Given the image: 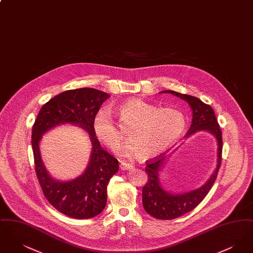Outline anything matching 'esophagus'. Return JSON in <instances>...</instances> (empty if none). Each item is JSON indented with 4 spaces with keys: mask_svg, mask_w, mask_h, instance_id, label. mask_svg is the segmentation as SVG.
I'll return each mask as SVG.
<instances>
[{
    "mask_svg": "<svg viewBox=\"0 0 253 253\" xmlns=\"http://www.w3.org/2000/svg\"><path fill=\"white\" fill-rule=\"evenodd\" d=\"M133 165L130 164V163H126V162H121V169L122 170H126V169H133Z\"/></svg>",
    "mask_w": 253,
    "mask_h": 253,
    "instance_id": "34e87169",
    "label": "esophagus"
}]
</instances>
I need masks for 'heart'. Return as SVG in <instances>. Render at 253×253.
Instances as JSON below:
<instances>
[{
	"mask_svg": "<svg viewBox=\"0 0 253 253\" xmlns=\"http://www.w3.org/2000/svg\"><path fill=\"white\" fill-rule=\"evenodd\" d=\"M121 130L127 131L130 142L118 153L123 157L136 154L139 160H149L173 144L184 132V115L171 107L157 108L140 98H130L119 107ZM96 138L112 150L123 141L124 134L119 129L106 109H100L93 121Z\"/></svg>",
	"mask_w": 253,
	"mask_h": 253,
	"instance_id": "heart-1",
	"label": "heart"
}]
</instances>
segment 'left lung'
Returning <instances> with one entry per match:
<instances>
[{"mask_svg":"<svg viewBox=\"0 0 253 253\" xmlns=\"http://www.w3.org/2000/svg\"><path fill=\"white\" fill-rule=\"evenodd\" d=\"M171 94L188 102L192 109L193 120L186 137L198 132L211 133L217 142V164L213 173L201 187L184 193H170L166 191L160 183V171L166 164L169 156H159L148 162L145 169L148 181L142 189V203L145 211L153 217L161 220H169L180 217L193 211L204 199L211 189L221 165L222 158V132L217 122L213 109L204 103L198 97L184 95L171 90H164L159 94Z\"/></svg>","mask_w":253,"mask_h":253,"instance_id":"8db88e82","label":"left lung"}]
</instances>
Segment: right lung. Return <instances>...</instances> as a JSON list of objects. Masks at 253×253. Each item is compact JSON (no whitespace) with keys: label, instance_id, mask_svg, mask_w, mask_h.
I'll list each match as a JSON object with an SVG mask.
<instances>
[{"label":"right lung","instance_id":"obj_1","mask_svg":"<svg viewBox=\"0 0 253 253\" xmlns=\"http://www.w3.org/2000/svg\"><path fill=\"white\" fill-rule=\"evenodd\" d=\"M110 95L94 88L62 92L40 110L32 128V149L37 177L44 196L56 210L76 219L99 214L107 202V186L119 170V161L102 149L93 130V121L101 104ZM70 124L88 133L92 145L85 171L69 181L54 179L42 161L39 142L42 135L55 126Z\"/></svg>","mask_w":253,"mask_h":253}]
</instances>
